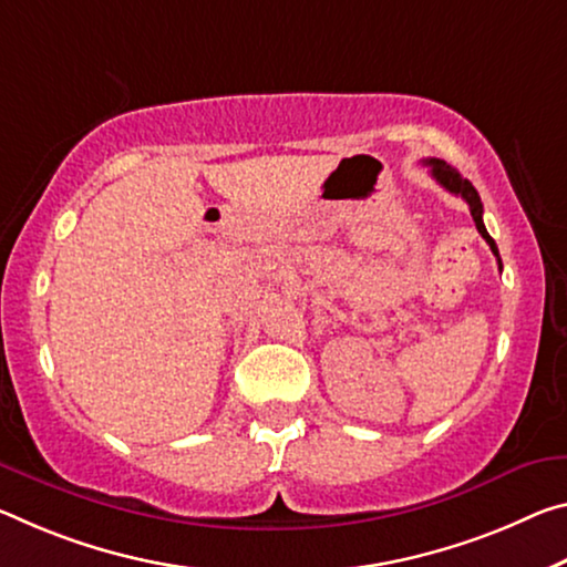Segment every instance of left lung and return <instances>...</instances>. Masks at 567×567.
<instances>
[{
	"label": "left lung",
	"instance_id": "1",
	"mask_svg": "<svg viewBox=\"0 0 567 567\" xmlns=\"http://www.w3.org/2000/svg\"><path fill=\"white\" fill-rule=\"evenodd\" d=\"M426 166H431V176H434L436 182L446 188V192H452V194H456V196H462V199H464L466 204H470V212H472V219H474V224H477V231H480V235L484 237V241H487V245H489L492 255L497 257V265H499V269H502V259H499L497 245H494V239L489 237V231L484 229V221H482V212H484V209H482V199H480L477 188H474L470 178H464V176L460 174V171L449 166L446 161L431 158V161H426Z\"/></svg>",
	"mask_w": 567,
	"mask_h": 567
}]
</instances>
